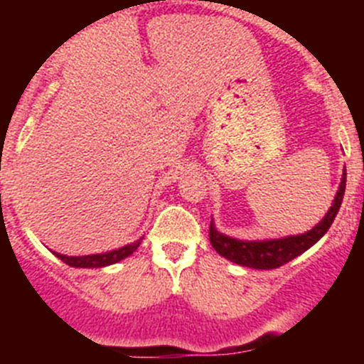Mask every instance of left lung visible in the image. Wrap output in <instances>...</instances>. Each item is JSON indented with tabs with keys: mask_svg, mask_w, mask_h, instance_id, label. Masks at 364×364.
<instances>
[{
	"mask_svg": "<svg viewBox=\"0 0 364 364\" xmlns=\"http://www.w3.org/2000/svg\"><path fill=\"white\" fill-rule=\"evenodd\" d=\"M346 188V173H343V180H341L339 191L336 195L332 208L328 210L326 217L317 224L311 231H306L302 235H294V237H286V239L277 240H262V242H244V240L231 239L226 235L218 233L215 226H210V240L211 246L220 253L222 257L230 259L231 262L240 266H247V268L255 269H273L279 266L290 262L302 252H306L308 247L314 246L317 240L323 237L328 231V228L332 226L333 218H336L337 211L343 202V195H345Z\"/></svg>",
	"mask_w": 364,
	"mask_h": 364,
	"instance_id": "8db88e82",
	"label": "left lung"
}]
</instances>
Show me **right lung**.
<instances>
[{"label": "right lung", "instance_id": "add662e5", "mask_svg": "<svg viewBox=\"0 0 364 364\" xmlns=\"http://www.w3.org/2000/svg\"><path fill=\"white\" fill-rule=\"evenodd\" d=\"M138 246H140V240L129 244V246L120 247V250H112V252L109 253H98V255L67 257V255H60V253H54V255H56L58 259H62L65 264L73 266V268H102V266L114 264V262H118V260L129 257Z\"/></svg>", "mask_w": 364, "mask_h": 364}]
</instances>
